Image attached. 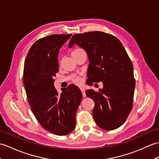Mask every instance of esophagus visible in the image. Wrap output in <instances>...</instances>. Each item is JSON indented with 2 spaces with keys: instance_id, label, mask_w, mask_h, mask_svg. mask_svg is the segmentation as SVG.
Masks as SVG:
<instances>
[{
  "instance_id": "esophagus-1",
  "label": "esophagus",
  "mask_w": 159,
  "mask_h": 159,
  "mask_svg": "<svg viewBox=\"0 0 159 159\" xmlns=\"http://www.w3.org/2000/svg\"><path fill=\"white\" fill-rule=\"evenodd\" d=\"M80 91L82 92V94H83V96L84 98L86 97V94H85V89H84V87H80Z\"/></svg>"
}]
</instances>
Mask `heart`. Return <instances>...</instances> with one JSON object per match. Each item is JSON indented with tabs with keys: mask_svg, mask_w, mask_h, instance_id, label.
Instances as JSON below:
<instances>
[{
	"mask_svg": "<svg viewBox=\"0 0 159 159\" xmlns=\"http://www.w3.org/2000/svg\"><path fill=\"white\" fill-rule=\"evenodd\" d=\"M81 51H83V50L80 49V48H76V49H75L72 51V55L77 54V53L81 52ZM74 82H75L76 84H80L81 83V79H80V77H76V78L74 79Z\"/></svg>",
	"mask_w": 159,
	"mask_h": 159,
	"instance_id": "obj_1",
	"label": "heart"
}]
</instances>
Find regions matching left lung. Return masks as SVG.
Returning <instances> with one entry per match:
<instances>
[{
	"label": "left lung",
	"instance_id": "8db88e82",
	"mask_svg": "<svg viewBox=\"0 0 159 159\" xmlns=\"http://www.w3.org/2000/svg\"><path fill=\"white\" fill-rule=\"evenodd\" d=\"M74 44L83 48L88 55V84L101 81L104 85L98 91L85 92L95 102V123L102 129H116L126 121L133 108L135 80L130 58L120 40L104 32L73 35L69 47Z\"/></svg>",
	"mask_w": 159,
	"mask_h": 159
}]
</instances>
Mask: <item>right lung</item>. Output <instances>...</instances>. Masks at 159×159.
Segmentation results:
<instances>
[{"instance_id": "add662e5", "label": "right lung", "mask_w": 159, "mask_h": 159, "mask_svg": "<svg viewBox=\"0 0 159 159\" xmlns=\"http://www.w3.org/2000/svg\"><path fill=\"white\" fill-rule=\"evenodd\" d=\"M72 34H52L33 44L25 57L23 82L32 111L45 130L66 135L75 128L76 113L82 100L78 87L70 84L59 93L54 87L58 53Z\"/></svg>"}]
</instances>
